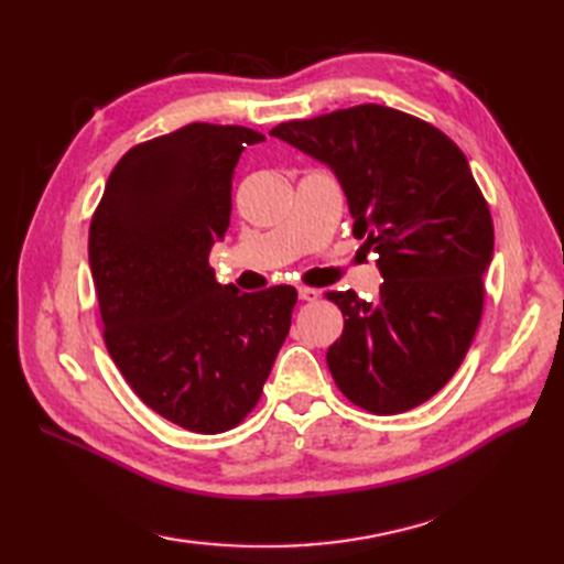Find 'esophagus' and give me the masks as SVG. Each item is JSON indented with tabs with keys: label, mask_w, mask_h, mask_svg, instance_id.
<instances>
[{
	"label": "esophagus",
	"mask_w": 564,
	"mask_h": 564,
	"mask_svg": "<svg viewBox=\"0 0 564 564\" xmlns=\"http://www.w3.org/2000/svg\"><path fill=\"white\" fill-rule=\"evenodd\" d=\"M317 291L315 289H307V285H303V289H297V297H301L303 303H313V301H317Z\"/></svg>",
	"instance_id": "esophagus-1"
}]
</instances>
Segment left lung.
<instances>
[{"label":"left lung","instance_id":"obj_1","mask_svg":"<svg viewBox=\"0 0 564 564\" xmlns=\"http://www.w3.org/2000/svg\"><path fill=\"white\" fill-rule=\"evenodd\" d=\"M325 162L349 200L354 235L378 251L376 301L327 297L344 315L327 366L373 414H400L446 386L470 349L495 249L487 200L465 154L438 128L378 104L271 130Z\"/></svg>","mask_w":564,"mask_h":564}]
</instances>
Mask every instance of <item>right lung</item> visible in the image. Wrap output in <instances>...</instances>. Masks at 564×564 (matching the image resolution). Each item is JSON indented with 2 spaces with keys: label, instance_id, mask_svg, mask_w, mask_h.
I'll return each mask as SVG.
<instances>
[{
  "label": "right lung",
  "instance_id": "1",
  "mask_svg": "<svg viewBox=\"0 0 564 564\" xmlns=\"http://www.w3.org/2000/svg\"><path fill=\"white\" fill-rule=\"evenodd\" d=\"M263 135L191 123L130 148L89 227L104 341L152 412L223 434L254 410L297 301L293 285L239 293L208 254L230 225L239 154Z\"/></svg>",
  "mask_w": 564,
  "mask_h": 564
}]
</instances>
